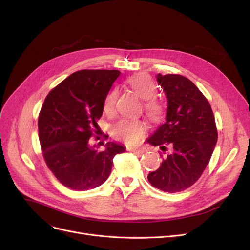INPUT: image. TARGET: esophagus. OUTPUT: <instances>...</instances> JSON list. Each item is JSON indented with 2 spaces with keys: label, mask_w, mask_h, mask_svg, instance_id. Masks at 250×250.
Here are the masks:
<instances>
[{
  "label": "esophagus",
  "mask_w": 250,
  "mask_h": 250,
  "mask_svg": "<svg viewBox=\"0 0 250 250\" xmlns=\"http://www.w3.org/2000/svg\"><path fill=\"white\" fill-rule=\"evenodd\" d=\"M127 151L133 152V153H138V154H142L144 153V150L139 149V148H127Z\"/></svg>",
  "instance_id": "1"
}]
</instances>
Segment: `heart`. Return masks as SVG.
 <instances>
[{"mask_svg":"<svg viewBox=\"0 0 250 250\" xmlns=\"http://www.w3.org/2000/svg\"><path fill=\"white\" fill-rule=\"evenodd\" d=\"M128 85L136 93L144 99V109L148 116L154 121H158L164 112L162 103L154 98L156 93V86L151 79L146 74H138L127 79ZM117 99V90L112 89L106 94L103 101V109L107 114L114 111L115 103ZM148 126L145 122L141 120H128L124 118L116 123L112 128V135L115 139L121 140L129 145H135L139 143L142 138L147 133Z\"/></svg>","mask_w":250,"mask_h":250,"instance_id":"b5f03b06","label":"heart"}]
</instances>
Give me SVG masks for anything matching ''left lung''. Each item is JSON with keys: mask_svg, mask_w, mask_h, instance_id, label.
Instances as JSON below:
<instances>
[{"mask_svg": "<svg viewBox=\"0 0 250 250\" xmlns=\"http://www.w3.org/2000/svg\"><path fill=\"white\" fill-rule=\"evenodd\" d=\"M167 98L166 122L147 140L169 153L148 180L160 190L174 193L190 188L203 174L218 140L215 117L208 99L189 79L157 75Z\"/></svg>", "mask_w": 250, "mask_h": 250, "instance_id": "1", "label": "left lung"}]
</instances>
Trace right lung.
Listing matches in <instances>:
<instances>
[{
	"label": "right lung",
	"mask_w": 250,
	"mask_h": 250,
	"mask_svg": "<svg viewBox=\"0 0 250 250\" xmlns=\"http://www.w3.org/2000/svg\"><path fill=\"white\" fill-rule=\"evenodd\" d=\"M120 74L116 70L75 72L49 92L39 112L38 136L44 161L62 185L73 190L102 185L111 172L114 156L125 150L109 142L99 152L89 143L98 135L104 98Z\"/></svg>",
	"instance_id": "obj_1"
}]
</instances>
